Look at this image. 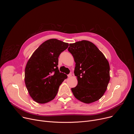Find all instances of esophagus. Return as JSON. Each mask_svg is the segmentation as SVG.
Wrapping results in <instances>:
<instances>
[{
    "instance_id": "esophagus-1",
    "label": "esophagus",
    "mask_w": 134,
    "mask_h": 134,
    "mask_svg": "<svg viewBox=\"0 0 134 134\" xmlns=\"http://www.w3.org/2000/svg\"><path fill=\"white\" fill-rule=\"evenodd\" d=\"M71 76V74H69L68 75V77H70Z\"/></svg>"
}]
</instances>
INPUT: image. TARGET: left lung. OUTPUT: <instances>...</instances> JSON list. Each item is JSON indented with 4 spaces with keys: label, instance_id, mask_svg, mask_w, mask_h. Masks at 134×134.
Listing matches in <instances>:
<instances>
[{
    "label": "left lung",
    "instance_id": "obj_1",
    "mask_svg": "<svg viewBox=\"0 0 134 134\" xmlns=\"http://www.w3.org/2000/svg\"><path fill=\"white\" fill-rule=\"evenodd\" d=\"M76 63L74 74L78 84L71 88L74 97L85 103L99 100L110 81V66L102 52L90 41L70 43L68 49Z\"/></svg>",
    "mask_w": 134,
    "mask_h": 134
}]
</instances>
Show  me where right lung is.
Wrapping results in <instances>:
<instances>
[{
    "instance_id": "add662e5",
    "label": "right lung",
    "mask_w": 134,
    "mask_h": 134,
    "mask_svg": "<svg viewBox=\"0 0 134 134\" xmlns=\"http://www.w3.org/2000/svg\"><path fill=\"white\" fill-rule=\"evenodd\" d=\"M69 44L55 39L42 43L33 52L25 69V83L31 97L38 103L54 99L67 75L60 72L58 57Z\"/></svg>"
}]
</instances>
